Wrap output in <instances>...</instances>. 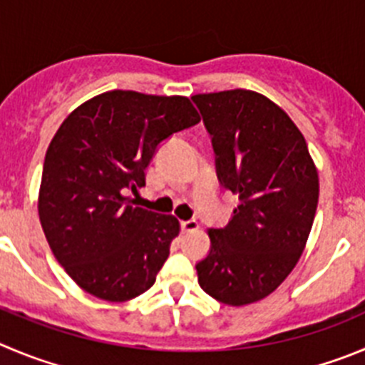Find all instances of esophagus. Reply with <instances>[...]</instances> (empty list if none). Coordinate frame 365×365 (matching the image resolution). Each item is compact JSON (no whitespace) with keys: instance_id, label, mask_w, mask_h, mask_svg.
<instances>
[{"instance_id":"34e87169","label":"esophagus","mask_w":365,"mask_h":365,"mask_svg":"<svg viewBox=\"0 0 365 365\" xmlns=\"http://www.w3.org/2000/svg\"><path fill=\"white\" fill-rule=\"evenodd\" d=\"M180 227H182V232H192V230L198 229V221L196 220L182 221V223H180Z\"/></svg>"}]
</instances>
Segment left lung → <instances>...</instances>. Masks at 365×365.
<instances>
[{
	"instance_id": "1",
	"label": "left lung",
	"mask_w": 365,
	"mask_h": 365,
	"mask_svg": "<svg viewBox=\"0 0 365 365\" xmlns=\"http://www.w3.org/2000/svg\"><path fill=\"white\" fill-rule=\"evenodd\" d=\"M210 135L220 185L237 194L225 227L196 263L205 294L229 306L261 301L301 257L319 202L304 136L284 111L248 90L194 95Z\"/></svg>"
}]
</instances>
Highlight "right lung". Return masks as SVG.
<instances>
[{
	"instance_id": "1",
	"label": "right lung",
	"mask_w": 365,
	"mask_h": 365,
	"mask_svg": "<svg viewBox=\"0 0 365 365\" xmlns=\"http://www.w3.org/2000/svg\"><path fill=\"white\" fill-rule=\"evenodd\" d=\"M200 122L187 97L108 91L57 129L44 156L39 220L56 259L88 294L111 302L149 290L180 223L136 207L160 144Z\"/></svg>"
}]
</instances>
